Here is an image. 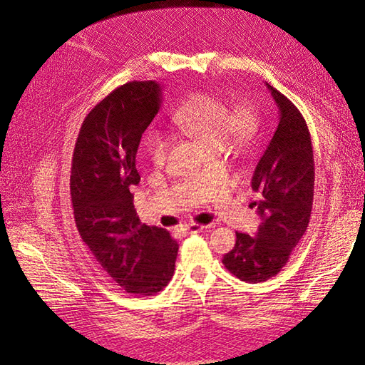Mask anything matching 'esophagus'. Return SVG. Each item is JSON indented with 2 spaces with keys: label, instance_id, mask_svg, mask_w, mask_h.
I'll use <instances>...</instances> for the list:
<instances>
[{
  "label": "esophagus",
  "instance_id": "esophagus-1",
  "mask_svg": "<svg viewBox=\"0 0 365 365\" xmlns=\"http://www.w3.org/2000/svg\"><path fill=\"white\" fill-rule=\"evenodd\" d=\"M204 228H207V227L201 225V224H196V222H192L189 225H185V230L189 231V233H201Z\"/></svg>",
  "mask_w": 365,
  "mask_h": 365
}]
</instances>
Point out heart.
<instances>
[{"instance_id":"obj_1","label":"heart","mask_w":365,"mask_h":365,"mask_svg":"<svg viewBox=\"0 0 365 365\" xmlns=\"http://www.w3.org/2000/svg\"><path fill=\"white\" fill-rule=\"evenodd\" d=\"M172 123L184 134L196 138L208 150L219 148L225 137L237 146H247L257 130V117L250 105L230 106L213 94H193L170 115ZM146 155L153 164H163L168 157L169 138L160 130H149L145 138Z\"/></svg>"}]
</instances>
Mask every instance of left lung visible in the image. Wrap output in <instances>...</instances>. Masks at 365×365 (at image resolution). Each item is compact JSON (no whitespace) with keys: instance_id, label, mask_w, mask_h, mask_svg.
Listing matches in <instances>:
<instances>
[{"instance_id":"1","label":"left lung","mask_w":365,"mask_h":365,"mask_svg":"<svg viewBox=\"0 0 365 365\" xmlns=\"http://www.w3.org/2000/svg\"><path fill=\"white\" fill-rule=\"evenodd\" d=\"M279 108V126L254 170L251 187L259 201L262 222L256 236L236 233L225 268L247 283H260L279 274L306 233L314 202V150L311 134L297 106L264 83Z\"/></svg>"}]
</instances>
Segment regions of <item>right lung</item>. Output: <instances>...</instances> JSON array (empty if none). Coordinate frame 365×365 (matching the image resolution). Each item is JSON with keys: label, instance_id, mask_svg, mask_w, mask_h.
Segmentation results:
<instances>
[{"label": "right lung", "instance_id": "add662e5", "mask_svg": "<svg viewBox=\"0 0 365 365\" xmlns=\"http://www.w3.org/2000/svg\"><path fill=\"white\" fill-rule=\"evenodd\" d=\"M161 106L155 81L129 82L83 120L71 163L76 227L103 271L129 294L153 295L170 282L178 244L169 231L141 224L130 187L143 132Z\"/></svg>", "mask_w": 365, "mask_h": 365}]
</instances>
